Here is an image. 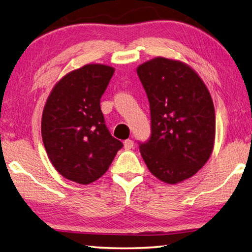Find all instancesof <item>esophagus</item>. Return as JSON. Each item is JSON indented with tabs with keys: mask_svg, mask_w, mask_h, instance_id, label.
<instances>
[{
	"mask_svg": "<svg viewBox=\"0 0 252 252\" xmlns=\"http://www.w3.org/2000/svg\"><path fill=\"white\" fill-rule=\"evenodd\" d=\"M133 144H134V142H133V140H131V139H127L125 142H123V145H125L126 150H130V149L133 148Z\"/></svg>",
	"mask_w": 252,
	"mask_h": 252,
	"instance_id": "34e87169",
	"label": "esophagus"
}]
</instances>
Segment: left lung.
I'll return each mask as SVG.
<instances>
[{"instance_id":"obj_1","label":"left lung","mask_w":252,"mask_h":252,"mask_svg":"<svg viewBox=\"0 0 252 252\" xmlns=\"http://www.w3.org/2000/svg\"><path fill=\"white\" fill-rule=\"evenodd\" d=\"M148 94L151 138L140 144L149 171L177 184L195 175L212 155L216 120L212 95L193 68L155 57L136 68Z\"/></svg>"}]
</instances>
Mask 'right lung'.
Masks as SVG:
<instances>
[{"instance_id": "1", "label": "right lung", "mask_w": 252, "mask_h": 252, "mask_svg": "<svg viewBox=\"0 0 252 252\" xmlns=\"http://www.w3.org/2000/svg\"><path fill=\"white\" fill-rule=\"evenodd\" d=\"M114 68L87 63L71 70L50 91L42 116L49 161L62 176L82 185L97 181L123 144L104 125L100 98Z\"/></svg>"}]
</instances>
